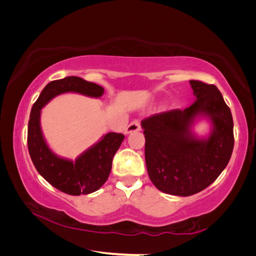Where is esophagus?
Wrapping results in <instances>:
<instances>
[{"label": "esophagus", "instance_id": "obj_1", "mask_svg": "<svg viewBox=\"0 0 256 256\" xmlns=\"http://www.w3.org/2000/svg\"><path fill=\"white\" fill-rule=\"evenodd\" d=\"M141 130V125H140V122L138 120H133V122H131L128 124V126L125 128V134H130L132 132H136V131H140Z\"/></svg>", "mask_w": 256, "mask_h": 256}]
</instances>
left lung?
I'll return each mask as SVG.
<instances>
[{
	"label": "left lung",
	"mask_w": 256,
	"mask_h": 256,
	"mask_svg": "<svg viewBox=\"0 0 256 256\" xmlns=\"http://www.w3.org/2000/svg\"><path fill=\"white\" fill-rule=\"evenodd\" d=\"M194 102L185 110L154 114L141 122L151 182L164 193L190 196L201 192L226 168L234 149L232 112L214 84L190 80ZM210 120L206 138L192 128L198 118Z\"/></svg>",
	"instance_id": "1"
}]
</instances>
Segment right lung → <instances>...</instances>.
<instances>
[{"mask_svg":"<svg viewBox=\"0 0 256 256\" xmlns=\"http://www.w3.org/2000/svg\"><path fill=\"white\" fill-rule=\"evenodd\" d=\"M102 86L79 76H66L50 82L32 105L28 123V150L37 172L62 192L70 196L90 194L105 184L112 170V158L122 144V133L110 132L97 144L82 152L74 162L55 154L47 146L40 128L42 108L54 97L66 92H76L99 98Z\"/></svg>","mask_w":256,"mask_h":256,"instance_id":"1","label":"right lung"}]
</instances>
